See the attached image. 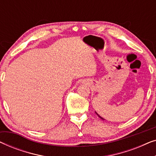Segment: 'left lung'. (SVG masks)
Wrapping results in <instances>:
<instances>
[{
	"mask_svg": "<svg viewBox=\"0 0 156 156\" xmlns=\"http://www.w3.org/2000/svg\"><path fill=\"white\" fill-rule=\"evenodd\" d=\"M95 113H96V114H97V116H99V118H101V119H102V120H105V119H103V118H102V117H101V116H99V114H98L97 112H95Z\"/></svg>",
	"mask_w": 156,
	"mask_h": 156,
	"instance_id": "1",
	"label": "left lung"
}]
</instances>
